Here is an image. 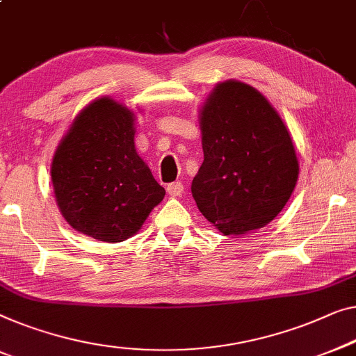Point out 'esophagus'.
<instances>
[{
    "label": "esophagus",
    "mask_w": 356,
    "mask_h": 356,
    "mask_svg": "<svg viewBox=\"0 0 356 356\" xmlns=\"http://www.w3.org/2000/svg\"><path fill=\"white\" fill-rule=\"evenodd\" d=\"M183 191H184V186H183V183H179V181L170 183L167 186V193H168V195H172V197H179V195L183 194Z\"/></svg>",
    "instance_id": "obj_1"
}]
</instances>
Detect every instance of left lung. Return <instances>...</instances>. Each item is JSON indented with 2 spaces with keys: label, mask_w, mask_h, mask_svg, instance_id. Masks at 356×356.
Listing matches in <instances>:
<instances>
[{
  "label": "left lung",
  "mask_w": 356,
  "mask_h": 356,
  "mask_svg": "<svg viewBox=\"0 0 356 356\" xmlns=\"http://www.w3.org/2000/svg\"><path fill=\"white\" fill-rule=\"evenodd\" d=\"M204 162L193 197L225 236L266 226L284 209L298 178L292 136L271 102L239 80L216 83L199 109Z\"/></svg>",
  "instance_id": "8db88e82"
}]
</instances>
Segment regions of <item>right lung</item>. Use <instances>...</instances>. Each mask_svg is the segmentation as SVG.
Here are the masks:
<instances>
[{"instance_id":"obj_1","label":"right lung","mask_w":356,"mask_h":356,"mask_svg":"<svg viewBox=\"0 0 356 356\" xmlns=\"http://www.w3.org/2000/svg\"><path fill=\"white\" fill-rule=\"evenodd\" d=\"M136 115L111 96L85 106L51 162L56 202L72 228L102 242L141 229L165 189L135 147Z\"/></svg>"}]
</instances>
